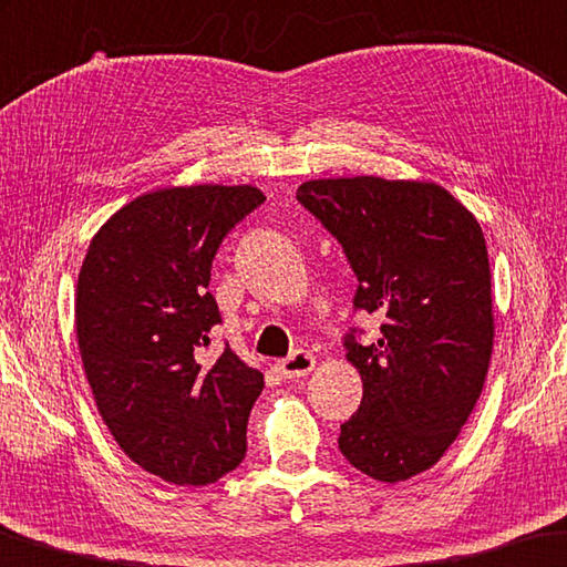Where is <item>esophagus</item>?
<instances>
[{"instance_id": "34e87169", "label": "esophagus", "mask_w": 567, "mask_h": 567, "mask_svg": "<svg viewBox=\"0 0 567 567\" xmlns=\"http://www.w3.org/2000/svg\"><path fill=\"white\" fill-rule=\"evenodd\" d=\"M313 364H317V359H313V354L299 349V351H293L291 357H286V359L278 361L276 369L281 371L284 379H299V377L309 374V371L313 369Z\"/></svg>"}]
</instances>
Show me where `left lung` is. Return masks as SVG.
Instances as JSON below:
<instances>
[{
	"label": "left lung",
	"mask_w": 567,
	"mask_h": 567,
	"mask_svg": "<svg viewBox=\"0 0 567 567\" xmlns=\"http://www.w3.org/2000/svg\"><path fill=\"white\" fill-rule=\"evenodd\" d=\"M301 206L339 240L357 274L354 309L382 337L344 347L364 396L339 450L379 482L437 465L485 386L493 357V284L477 218L437 183L377 175L309 181Z\"/></svg>",
	"instance_id": "left-lung-1"
}]
</instances>
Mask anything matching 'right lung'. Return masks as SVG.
Here are the masks:
<instances>
[{
	"label": "right lung",
	"instance_id": "add662e5",
	"mask_svg": "<svg viewBox=\"0 0 567 567\" xmlns=\"http://www.w3.org/2000/svg\"><path fill=\"white\" fill-rule=\"evenodd\" d=\"M264 200L254 185L145 193L97 230L80 268L74 329L97 410L127 457L173 485H210L246 457L264 374L228 347L203 351L220 323L213 258Z\"/></svg>",
	"mask_w": 567,
	"mask_h": 567
}]
</instances>
